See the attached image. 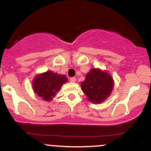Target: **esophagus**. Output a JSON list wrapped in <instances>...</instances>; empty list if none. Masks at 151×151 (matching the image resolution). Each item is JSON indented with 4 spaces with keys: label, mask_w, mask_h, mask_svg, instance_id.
Listing matches in <instances>:
<instances>
[{
    "label": "esophagus",
    "mask_w": 151,
    "mask_h": 151,
    "mask_svg": "<svg viewBox=\"0 0 151 151\" xmlns=\"http://www.w3.org/2000/svg\"><path fill=\"white\" fill-rule=\"evenodd\" d=\"M70 80L71 82H75V81H76V80H77V79H76V78H75V77H71Z\"/></svg>",
    "instance_id": "34e87169"
}]
</instances>
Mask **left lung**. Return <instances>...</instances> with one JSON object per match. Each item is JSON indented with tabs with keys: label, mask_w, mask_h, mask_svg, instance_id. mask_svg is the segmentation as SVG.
<instances>
[{
	"label": "left lung",
	"mask_w": 151,
	"mask_h": 151,
	"mask_svg": "<svg viewBox=\"0 0 151 151\" xmlns=\"http://www.w3.org/2000/svg\"><path fill=\"white\" fill-rule=\"evenodd\" d=\"M81 90L87 96L88 101L101 103L109 96L114 87V80L108 72L99 69H91L81 84Z\"/></svg>",
	"instance_id": "obj_1"
}]
</instances>
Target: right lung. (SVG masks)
<instances>
[{"instance_id":"add662e5","label":"right lung","mask_w":151,"mask_h":151,"mask_svg":"<svg viewBox=\"0 0 151 151\" xmlns=\"http://www.w3.org/2000/svg\"><path fill=\"white\" fill-rule=\"evenodd\" d=\"M67 81L65 75L54 73L52 71L40 74L32 81V89L37 96L45 101L52 99L62 84Z\"/></svg>"}]
</instances>
